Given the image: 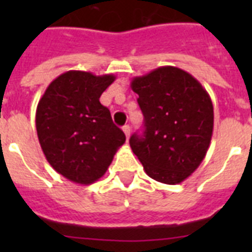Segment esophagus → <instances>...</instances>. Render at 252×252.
<instances>
[{"instance_id": "esophagus-1", "label": "esophagus", "mask_w": 252, "mask_h": 252, "mask_svg": "<svg viewBox=\"0 0 252 252\" xmlns=\"http://www.w3.org/2000/svg\"><path fill=\"white\" fill-rule=\"evenodd\" d=\"M123 132L126 133V138L129 137V134H130V126H123Z\"/></svg>"}]
</instances>
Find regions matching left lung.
Listing matches in <instances>:
<instances>
[{
	"mask_svg": "<svg viewBox=\"0 0 252 252\" xmlns=\"http://www.w3.org/2000/svg\"><path fill=\"white\" fill-rule=\"evenodd\" d=\"M144 115V133L132 134L130 148L152 179L186 180L203 162L213 133V104L195 77L161 66L130 82Z\"/></svg>",
	"mask_w": 252,
	"mask_h": 252,
	"instance_id": "left-lung-1",
	"label": "left lung"
}]
</instances>
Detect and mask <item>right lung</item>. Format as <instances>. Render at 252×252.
Listing matches in <instances>:
<instances>
[{
  "label": "right lung",
  "mask_w": 252,
  "mask_h": 252,
  "mask_svg": "<svg viewBox=\"0 0 252 252\" xmlns=\"http://www.w3.org/2000/svg\"><path fill=\"white\" fill-rule=\"evenodd\" d=\"M115 76L69 70L53 80L37 103L36 132L47 161L70 182L102 178L126 134L99 98Z\"/></svg>",
  "instance_id": "obj_1"
}]
</instances>
